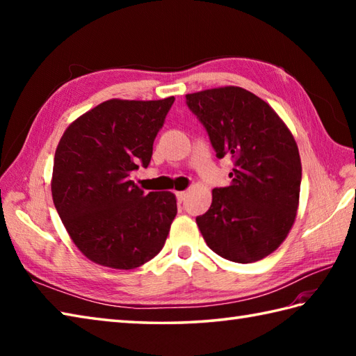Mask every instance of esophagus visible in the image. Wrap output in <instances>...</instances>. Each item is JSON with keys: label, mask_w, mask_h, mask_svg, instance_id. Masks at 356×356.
<instances>
[{"label": "esophagus", "mask_w": 356, "mask_h": 356, "mask_svg": "<svg viewBox=\"0 0 356 356\" xmlns=\"http://www.w3.org/2000/svg\"><path fill=\"white\" fill-rule=\"evenodd\" d=\"M186 195H188L186 191H177V193H176V197H177L179 202H184V200L186 199Z\"/></svg>", "instance_id": "obj_1"}]
</instances>
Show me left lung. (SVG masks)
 Returning a JSON list of instances; mask_svg holds the SVG:
<instances>
[{
    "label": "left lung",
    "instance_id": "8db88e82",
    "mask_svg": "<svg viewBox=\"0 0 356 356\" xmlns=\"http://www.w3.org/2000/svg\"><path fill=\"white\" fill-rule=\"evenodd\" d=\"M216 156L232 159L231 185L214 188L195 218L207 245L236 263H252L283 243L297 216L301 162L293 136L259 96L240 87L186 95Z\"/></svg>",
    "mask_w": 356,
    "mask_h": 356
}]
</instances>
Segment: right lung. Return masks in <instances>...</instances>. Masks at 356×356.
<instances>
[{
    "instance_id": "add662e5",
    "label": "right lung",
    "mask_w": 356,
    "mask_h": 356,
    "mask_svg": "<svg viewBox=\"0 0 356 356\" xmlns=\"http://www.w3.org/2000/svg\"><path fill=\"white\" fill-rule=\"evenodd\" d=\"M174 96L161 101L110 99L67 128L55 153L53 203L87 259L134 269L156 257L177 214L176 195L145 194L130 180L147 168Z\"/></svg>"
}]
</instances>
